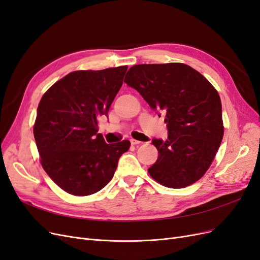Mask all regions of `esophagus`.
<instances>
[{
    "mask_svg": "<svg viewBox=\"0 0 260 260\" xmlns=\"http://www.w3.org/2000/svg\"><path fill=\"white\" fill-rule=\"evenodd\" d=\"M130 142H131L132 145H138V144L141 143V141H138V140H135V139H131Z\"/></svg>",
    "mask_w": 260,
    "mask_h": 260,
    "instance_id": "1",
    "label": "esophagus"
}]
</instances>
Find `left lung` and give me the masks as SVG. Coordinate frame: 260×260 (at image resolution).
<instances>
[{
	"label": "left lung",
	"instance_id": "1",
	"mask_svg": "<svg viewBox=\"0 0 260 260\" xmlns=\"http://www.w3.org/2000/svg\"><path fill=\"white\" fill-rule=\"evenodd\" d=\"M124 82L157 114H165L168 139H154L158 158L148 174L164 186L195 183L210 167L223 138L221 101L198 70L182 62L132 66Z\"/></svg>",
	"mask_w": 260,
	"mask_h": 260
}]
</instances>
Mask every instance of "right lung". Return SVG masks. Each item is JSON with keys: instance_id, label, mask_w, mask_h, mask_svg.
<instances>
[{"instance_id": "1", "label": "right lung", "mask_w": 260, "mask_h": 260, "mask_svg": "<svg viewBox=\"0 0 260 260\" xmlns=\"http://www.w3.org/2000/svg\"><path fill=\"white\" fill-rule=\"evenodd\" d=\"M128 66L78 70L55 82L39 103L34 136L40 161L61 190L86 196L114 177L130 141L107 144L98 118L108 115Z\"/></svg>"}]
</instances>
